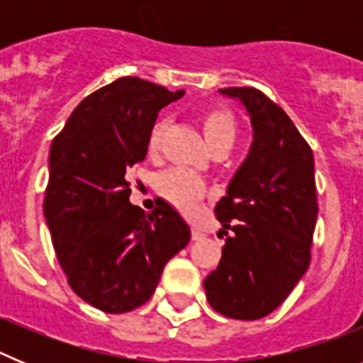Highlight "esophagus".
<instances>
[{
  "label": "esophagus",
  "instance_id": "esophagus-1",
  "mask_svg": "<svg viewBox=\"0 0 363 363\" xmlns=\"http://www.w3.org/2000/svg\"><path fill=\"white\" fill-rule=\"evenodd\" d=\"M191 236H192V240H201V238H203V236H205V234H203V230L196 229V227H192Z\"/></svg>",
  "mask_w": 363,
  "mask_h": 363
}]
</instances>
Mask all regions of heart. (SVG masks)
<instances>
[{"label":"heart","mask_w":363,"mask_h":363,"mask_svg":"<svg viewBox=\"0 0 363 363\" xmlns=\"http://www.w3.org/2000/svg\"><path fill=\"white\" fill-rule=\"evenodd\" d=\"M198 123L203 130L205 142L213 152H225L236 140L238 134V121L233 111L223 105H209L201 108L198 114ZM167 130V121L158 118L147 136V152L156 154L162 147L163 136ZM156 189L172 207L182 213L189 214L194 211L198 203L205 198V187L200 179L192 178L182 171H169L158 178Z\"/></svg>","instance_id":"1"}]
</instances>
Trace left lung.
I'll return each mask as SVG.
<instances>
[{
	"label": "left lung",
	"mask_w": 363,
	"mask_h": 363,
	"mask_svg": "<svg viewBox=\"0 0 363 363\" xmlns=\"http://www.w3.org/2000/svg\"><path fill=\"white\" fill-rule=\"evenodd\" d=\"M220 92L245 105L255 140L214 207L233 236L203 287L211 307L227 318L258 320L289 296L309 267L318 216L314 158L291 118L264 92L255 86Z\"/></svg>",
	"instance_id": "1"
}]
</instances>
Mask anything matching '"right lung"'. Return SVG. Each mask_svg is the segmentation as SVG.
<instances>
[{
	"instance_id": "right-lung-1",
	"label": "right lung",
	"mask_w": 363,
	"mask_h": 363,
	"mask_svg": "<svg viewBox=\"0 0 363 363\" xmlns=\"http://www.w3.org/2000/svg\"><path fill=\"white\" fill-rule=\"evenodd\" d=\"M184 92L118 78L86 96L50 145L43 213L54 251L74 293L105 313L143 306L191 240L167 201L150 214L130 203L127 182L158 111Z\"/></svg>"
}]
</instances>
